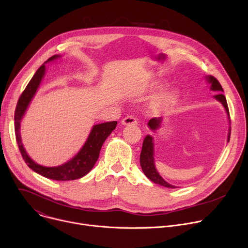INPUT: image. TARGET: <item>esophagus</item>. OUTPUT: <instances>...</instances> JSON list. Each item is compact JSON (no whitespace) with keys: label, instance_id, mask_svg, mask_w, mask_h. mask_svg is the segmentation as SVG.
<instances>
[{"label":"esophagus","instance_id":"esophagus-1","mask_svg":"<svg viewBox=\"0 0 248 248\" xmlns=\"http://www.w3.org/2000/svg\"><path fill=\"white\" fill-rule=\"evenodd\" d=\"M122 124H123L124 125L137 124H138V120H137V118L133 117V115H127V117H125V118L122 121Z\"/></svg>","mask_w":248,"mask_h":248}]
</instances>
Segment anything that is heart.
I'll use <instances>...</instances> for the list:
<instances>
[{
	"label": "heart",
	"mask_w": 248,
	"mask_h": 248,
	"mask_svg": "<svg viewBox=\"0 0 248 248\" xmlns=\"http://www.w3.org/2000/svg\"><path fill=\"white\" fill-rule=\"evenodd\" d=\"M161 101H162L163 103H168V102H170V94H166L164 96H162Z\"/></svg>",
	"instance_id": "1"
}]
</instances>
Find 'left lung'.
<instances>
[{"label":"left lung","mask_w":248,"mask_h":248,"mask_svg":"<svg viewBox=\"0 0 248 248\" xmlns=\"http://www.w3.org/2000/svg\"><path fill=\"white\" fill-rule=\"evenodd\" d=\"M206 79L208 80L210 86V90L211 91H216L218 92V94L214 95V97L217 98V101H219L222 106L224 107L228 117H229V110H228V107H227V103H226V98L225 96L222 94L223 89L221 87V85L219 84V81L212 76H208L206 78ZM162 122V118H154L151 119L150 122H148L147 125L150 126V128L152 130H156ZM230 139V129H229V133H228V137H227V141H229ZM154 139L151 136H146L145 139L143 140V143H142V148H141V153H140V167L142 169L143 173L145 174V176L151 179L152 181H154L155 184L160 185L162 186H166V187H170V188H174L175 186L170 185L169 183H167L166 180H164L159 173L157 172V170H155V157H154Z\"/></svg>","instance_id":"1"}]
</instances>
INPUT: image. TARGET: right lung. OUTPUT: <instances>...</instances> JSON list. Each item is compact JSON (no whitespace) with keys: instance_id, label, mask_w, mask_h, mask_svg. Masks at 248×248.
<instances>
[{"instance_id":"1","label":"right lung","mask_w":248,"mask_h":248,"mask_svg":"<svg viewBox=\"0 0 248 248\" xmlns=\"http://www.w3.org/2000/svg\"><path fill=\"white\" fill-rule=\"evenodd\" d=\"M60 57L61 56L55 55L49 58L46 62L55 61ZM45 63L41 65V67L38 69V71L36 72V74L34 75V77L31 78L28 86L26 87L25 91L22 93L18 101V104H16V110H15L16 140V142H18L21 155L25 162L28 164V167L31 170L49 179L62 180V181L75 180L85 176L93 168L95 161L98 158V155H100L103 143L105 142L107 138L111 134V131L115 128V126H117L118 123L108 122V123H104V124L93 125L86 143L80 148V151L78 153V155H75L68 162L62 164V166L55 167V168H46V167L41 166V164H38L37 162L32 160L26 153L24 145L22 143L20 127H21V121L24 117V114L31 101V98L34 97L41 84L42 78H44V75L46 72Z\"/></svg>"}]
</instances>
